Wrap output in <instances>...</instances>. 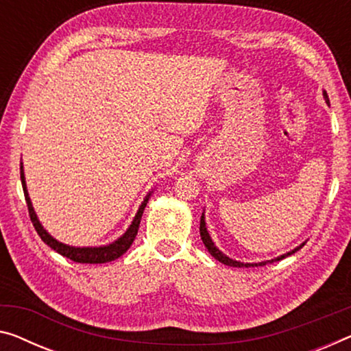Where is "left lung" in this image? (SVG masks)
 Here are the masks:
<instances>
[{"mask_svg":"<svg viewBox=\"0 0 351 351\" xmlns=\"http://www.w3.org/2000/svg\"><path fill=\"white\" fill-rule=\"evenodd\" d=\"M323 97H325V101H326V104H330V99H328L326 90H323ZM199 232H201V239H202L204 245H206V247L208 250L210 254H212V256H213L215 258H217V261H219L221 263H224V265H229V267H239V268H241V267H262V265H267L268 262L282 261L284 257L292 256L293 252H296V251L301 250V247L304 246V243H301L300 246H296L295 250H292L290 252H287V254H282V256H279V257H276V258H271V261H267V262H258V263H243V262L232 261L230 257H228L226 254H223V252H221V251L218 250V247L215 246V243L212 241V237H210L208 230H207V228H206V217H204V213H202V217H201V228H199Z\"/></svg>","mask_w":351,"mask_h":351,"instance_id":"1","label":"left lung"}]
</instances>
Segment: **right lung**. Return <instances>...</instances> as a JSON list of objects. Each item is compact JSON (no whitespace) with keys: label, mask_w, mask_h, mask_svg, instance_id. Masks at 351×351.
<instances>
[{"label":"right lung","mask_w":351,"mask_h":351,"mask_svg":"<svg viewBox=\"0 0 351 351\" xmlns=\"http://www.w3.org/2000/svg\"><path fill=\"white\" fill-rule=\"evenodd\" d=\"M20 179H21V186H23L26 204H28L29 218L32 221V226H34V229L37 230V234H39V237L42 239V241H44V243H47L48 246H50L51 250H55L56 252H59V254H61V256L67 257V258H70V261H73V262H78V263H106V262L116 261V258H119L122 254H125L128 247L132 246L134 237H136V234H138L143 212H144L145 206H147V201H149L150 194H152V191H150L147 196H145L143 204H141V206H139V210L136 212V215H134V218L132 221L130 228H128L125 234H123L122 237H119V239H117L116 241H112V243L105 245V246L75 247V246L64 245V243H61V241H58L56 239H53V237L44 229V226L40 224V221H39V218H37L34 208H32V204H31L28 190H26L23 163H20Z\"/></svg>","instance_id":"add662e5"}]
</instances>
